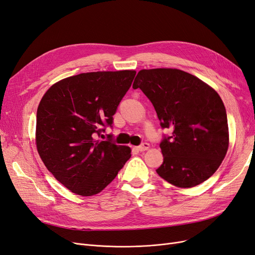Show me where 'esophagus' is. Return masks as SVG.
<instances>
[{
	"label": "esophagus",
	"mask_w": 255,
	"mask_h": 255,
	"mask_svg": "<svg viewBox=\"0 0 255 255\" xmlns=\"http://www.w3.org/2000/svg\"><path fill=\"white\" fill-rule=\"evenodd\" d=\"M149 147H150V145L148 143H142L137 147V149L139 150V151H145V150H147Z\"/></svg>",
	"instance_id": "1"
}]
</instances>
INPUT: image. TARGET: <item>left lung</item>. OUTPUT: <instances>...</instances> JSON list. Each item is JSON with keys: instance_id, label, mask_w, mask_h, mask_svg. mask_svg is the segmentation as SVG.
Here are the masks:
<instances>
[{"instance_id": "8db88e82", "label": "left lung", "mask_w": 255, "mask_h": 255, "mask_svg": "<svg viewBox=\"0 0 255 255\" xmlns=\"http://www.w3.org/2000/svg\"><path fill=\"white\" fill-rule=\"evenodd\" d=\"M132 87L152 103L161 127L172 131L159 144L164 162L157 174L181 188L208 180L229 145L227 113L218 92L194 75L171 68L140 70Z\"/></svg>"}]
</instances>
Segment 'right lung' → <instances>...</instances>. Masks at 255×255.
I'll return each instance as SVG.
<instances>
[{"label":"right lung","instance_id":"add662e5","mask_svg":"<svg viewBox=\"0 0 255 255\" xmlns=\"http://www.w3.org/2000/svg\"><path fill=\"white\" fill-rule=\"evenodd\" d=\"M98 71L64 79L47 90L36 112V148L49 172L71 192L90 196L109 185L131 156L127 146L99 139L135 77Z\"/></svg>","mask_w":255,"mask_h":255}]
</instances>
